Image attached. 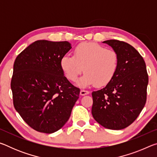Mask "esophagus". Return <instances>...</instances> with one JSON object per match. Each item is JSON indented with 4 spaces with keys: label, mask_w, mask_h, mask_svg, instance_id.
<instances>
[{
    "label": "esophagus",
    "mask_w": 157,
    "mask_h": 157,
    "mask_svg": "<svg viewBox=\"0 0 157 157\" xmlns=\"http://www.w3.org/2000/svg\"><path fill=\"white\" fill-rule=\"evenodd\" d=\"M89 94V91H86V90H81L80 91V95H87Z\"/></svg>",
    "instance_id": "esophagus-1"
}]
</instances>
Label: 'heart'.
<instances>
[{
	"label": "heart",
	"mask_w": 157,
	"mask_h": 157,
	"mask_svg": "<svg viewBox=\"0 0 157 157\" xmlns=\"http://www.w3.org/2000/svg\"><path fill=\"white\" fill-rule=\"evenodd\" d=\"M74 56L66 55L60 61L65 76L76 82L83 72L79 85L88 86L95 84L103 86L112 80L118 71L119 57L115 50L105 48L95 43H82L74 49Z\"/></svg>",
	"instance_id": "1"
}]
</instances>
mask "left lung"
I'll return each instance as SVG.
<instances>
[{
    "instance_id": "8db88e82",
    "label": "left lung",
    "mask_w": 157,
    "mask_h": 157,
    "mask_svg": "<svg viewBox=\"0 0 157 157\" xmlns=\"http://www.w3.org/2000/svg\"><path fill=\"white\" fill-rule=\"evenodd\" d=\"M119 57L115 77L105 88L92 92L93 117L109 129H122L139 116L147 100L148 75L139 52L126 42L111 39L103 41Z\"/></svg>"
}]
</instances>
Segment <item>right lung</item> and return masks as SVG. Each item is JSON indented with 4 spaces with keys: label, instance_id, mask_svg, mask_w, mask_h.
Returning a JSON list of instances; mask_svg holds the SVG:
<instances>
[{
    "label": "right lung",
    "instance_id": "right-lung-1",
    "mask_svg": "<svg viewBox=\"0 0 157 157\" xmlns=\"http://www.w3.org/2000/svg\"><path fill=\"white\" fill-rule=\"evenodd\" d=\"M71 48L68 41L38 40L16 58L11 80L13 104L31 128L57 132L70 118L80 89L63 75L61 59Z\"/></svg>",
    "mask_w": 157,
    "mask_h": 157
}]
</instances>
